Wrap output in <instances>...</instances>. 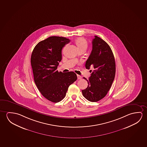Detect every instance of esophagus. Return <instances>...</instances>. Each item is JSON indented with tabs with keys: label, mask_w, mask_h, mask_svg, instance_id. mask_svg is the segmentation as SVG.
Masks as SVG:
<instances>
[{
	"label": "esophagus",
	"mask_w": 147,
	"mask_h": 147,
	"mask_svg": "<svg viewBox=\"0 0 147 147\" xmlns=\"http://www.w3.org/2000/svg\"><path fill=\"white\" fill-rule=\"evenodd\" d=\"M77 78H78V80H81L82 79V77L80 75H77Z\"/></svg>",
	"instance_id": "1"
}]
</instances>
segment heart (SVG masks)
I'll use <instances>...</instances> for the list:
<instances>
[{
    "label": "heart",
    "mask_w": 147,
    "mask_h": 147,
    "mask_svg": "<svg viewBox=\"0 0 147 147\" xmlns=\"http://www.w3.org/2000/svg\"><path fill=\"white\" fill-rule=\"evenodd\" d=\"M75 42L79 49H86L88 47V44L86 40L83 38H77V39L75 40Z\"/></svg>",
    "instance_id": "heart-1"
}]
</instances>
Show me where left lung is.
Returning a JSON list of instances; mask_svg holds the SVG:
<instances>
[{
  "label": "left lung",
  "instance_id": "left-lung-1",
  "mask_svg": "<svg viewBox=\"0 0 147 147\" xmlns=\"http://www.w3.org/2000/svg\"><path fill=\"white\" fill-rule=\"evenodd\" d=\"M92 49L87 60L85 67H93L91 76L86 79L88 86L82 90V94L87 100L96 102L104 98L109 90L115 75L114 55L109 45L97 36L92 40Z\"/></svg>",
  "mask_w": 147,
  "mask_h": 147
}]
</instances>
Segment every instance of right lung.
I'll use <instances>...</instances> for the list:
<instances>
[{
  "instance_id": "1",
  "label": "right lung",
  "mask_w": 147,
  "mask_h": 147,
  "mask_svg": "<svg viewBox=\"0 0 147 147\" xmlns=\"http://www.w3.org/2000/svg\"><path fill=\"white\" fill-rule=\"evenodd\" d=\"M69 42L66 38L49 37L39 42L32 54L30 62L35 84L42 96L52 102L62 100L68 87L77 79L73 71L64 73L57 70L62 60V49Z\"/></svg>"
}]
</instances>
